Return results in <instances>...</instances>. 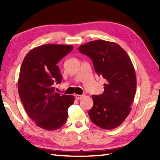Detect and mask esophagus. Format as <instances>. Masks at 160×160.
<instances>
[{
	"label": "esophagus",
	"instance_id": "esophagus-1",
	"mask_svg": "<svg viewBox=\"0 0 160 160\" xmlns=\"http://www.w3.org/2000/svg\"><path fill=\"white\" fill-rule=\"evenodd\" d=\"M75 99L79 100L80 99H82V97H84V95H82V94H76V95H75Z\"/></svg>",
	"mask_w": 160,
	"mask_h": 160
}]
</instances>
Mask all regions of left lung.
Returning <instances> with one entry per match:
<instances>
[{
    "label": "left lung",
    "mask_w": 160,
    "mask_h": 160,
    "mask_svg": "<svg viewBox=\"0 0 160 160\" xmlns=\"http://www.w3.org/2000/svg\"><path fill=\"white\" fill-rule=\"evenodd\" d=\"M78 49L92 60L97 74L106 80L104 92L92 97L94 104L89 116L99 128H115L128 116L136 91V75L131 58L118 44L104 40L86 43Z\"/></svg>",
    "instance_id": "8db88e82"
}]
</instances>
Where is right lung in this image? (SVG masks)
<instances>
[{"label":"right lung","mask_w":160,"mask_h":160,"mask_svg":"<svg viewBox=\"0 0 160 160\" xmlns=\"http://www.w3.org/2000/svg\"><path fill=\"white\" fill-rule=\"evenodd\" d=\"M70 45L46 44L29 51L22 63L18 93L27 113L37 126L47 131L66 123L68 109L74 97L55 92L53 84L61 83L58 61L72 51Z\"/></svg>","instance_id":"add662e5"}]
</instances>
